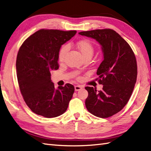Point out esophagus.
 <instances>
[{"label": "esophagus", "mask_w": 151, "mask_h": 151, "mask_svg": "<svg viewBox=\"0 0 151 151\" xmlns=\"http://www.w3.org/2000/svg\"><path fill=\"white\" fill-rule=\"evenodd\" d=\"M74 88H75V91H78L79 90H81L82 89V87L79 85H77V86H74Z\"/></svg>", "instance_id": "esophagus-1"}]
</instances>
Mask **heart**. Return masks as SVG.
<instances>
[{
	"label": "heart",
	"instance_id": "1",
	"mask_svg": "<svg viewBox=\"0 0 151 151\" xmlns=\"http://www.w3.org/2000/svg\"><path fill=\"white\" fill-rule=\"evenodd\" d=\"M76 47L79 50L81 55H83L84 58L89 57L91 58L93 56L94 51V48L93 43L89 40H83L79 41L76 43ZM68 51V47L67 45H63V46L60 49L58 52V60L60 62H62L64 60L66 53Z\"/></svg>",
	"mask_w": 151,
	"mask_h": 151
}]
</instances>
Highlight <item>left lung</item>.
Segmentation results:
<instances>
[{"instance_id":"8db88e82","label":"left lung","mask_w":151,"mask_h":151,"mask_svg":"<svg viewBox=\"0 0 151 151\" xmlns=\"http://www.w3.org/2000/svg\"><path fill=\"white\" fill-rule=\"evenodd\" d=\"M96 40L101 46L103 60L97 70L99 84L103 89L97 91L86 87L88 96L85 104L88 111L99 118L110 117L129 101L137 76L135 56L130 45L115 31L95 29L79 33Z\"/></svg>"}]
</instances>
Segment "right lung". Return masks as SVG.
<instances>
[{
	"instance_id": "1",
	"label": "right lung",
	"mask_w": 151,
	"mask_h": 151,
	"mask_svg": "<svg viewBox=\"0 0 151 151\" xmlns=\"http://www.w3.org/2000/svg\"><path fill=\"white\" fill-rule=\"evenodd\" d=\"M76 31L40 29L22 44L16 59L18 83L22 97L31 110L45 118L64 113L74 93V87L66 84L55 88L51 72L57 70L58 52Z\"/></svg>"
}]
</instances>
